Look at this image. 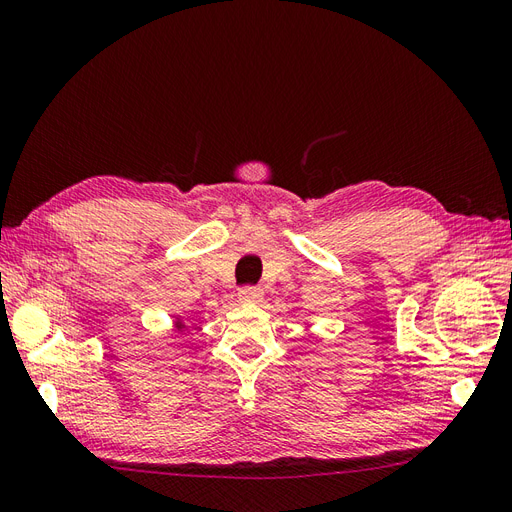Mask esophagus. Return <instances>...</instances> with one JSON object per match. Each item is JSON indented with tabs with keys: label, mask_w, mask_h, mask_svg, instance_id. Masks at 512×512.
Returning a JSON list of instances; mask_svg holds the SVG:
<instances>
[{
	"label": "esophagus",
	"mask_w": 512,
	"mask_h": 512,
	"mask_svg": "<svg viewBox=\"0 0 512 512\" xmlns=\"http://www.w3.org/2000/svg\"><path fill=\"white\" fill-rule=\"evenodd\" d=\"M239 301L241 303H247V305H256L262 301V290L260 288H254V286H245L239 290Z\"/></svg>",
	"instance_id": "obj_1"
}]
</instances>
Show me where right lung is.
I'll use <instances>...</instances> for the list:
<instances>
[{"label":"right lung","instance_id":"obj_1","mask_svg":"<svg viewBox=\"0 0 512 512\" xmlns=\"http://www.w3.org/2000/svg\"><path fill=\"white\" fill-rule=\"evenodd\" d=\"M173 324H175V331H177V333H183V331H185V318H183V316H175V322H173Z\"/></svg>","mask_w":512,"mask_h":512}]
</instances>
